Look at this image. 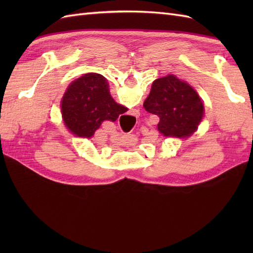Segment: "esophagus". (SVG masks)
<instances>
[{"label": "esophagus", "mask_w": 253, "mask_h": 253, "mask_svg": "<svg viewBox=\"0 0 253 253\" xmlns=\"http://www.w3.org/2000/svg\"><path fill=\"white\" fill-rule=\"evenodd\" d=\"M130 115H131V116H133V117L138 118L139 116H140V111L137 110V109H133V110H131V111H130Z\"/></svg>", "instance_id": "esophagus-1"}]
</instances>
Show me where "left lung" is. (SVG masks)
I'll list each match as a JSON object with an SVG mask.
<instances>
[{
    "mask_svg": "<svg viewBox=\"0 0 253 253\" xmlns=\"http://www.w3.org/2000/svg\"><path fill=\"white\" fill-rule=\"evenodd\" d=\"M143 107L160 117L158 129L165 137L178 138L196 131L204 111L197 91L173 75L154 80Z\"/></svg>",
    "mask_w": 253,
    "mask_h": 253,
    "instance_id": "left-lung-1",
    "label": "left lung"
}]
</instances>
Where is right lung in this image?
Here are the masks:
<instances>
[{
    "instance_id": "right-lung-1",
    "label": "right lung",
    "mask_w": 253,
    "mask_h": 253,
    "mask_svg": "<svg viewBox=\"0 0 253 253\" xmlns=\"http://www.w3.org/2000/svg\"><path fill=\"white\" fill-rule=\"evenodd\" d=\"M126 111L127 107L113 100L106 79L94 73L85 74L69 84L62 100L64 122L78 137H92L102 122H114Z\"/></svg>"
}]
</instances>
